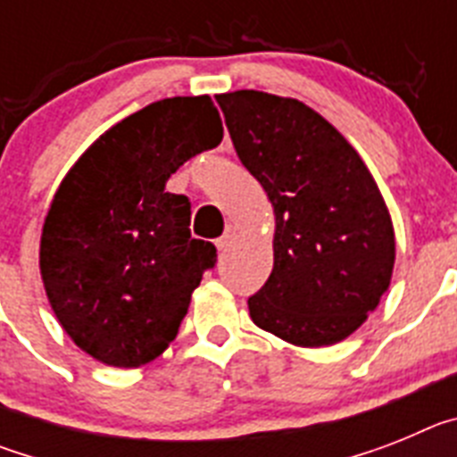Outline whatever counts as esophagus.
Listing matches in <instances>:
<instances>
[{
	"label": "esophagus",
	"instance_id": "1",
	"mask_svg": "<svg viewBox=\"0 0 457 457\" xmlns=\"http://www.w3.org/2000/svg\"><path fill=\"white\" fill-rule=\"evenodd\" d=\"M233 237H236V228H231V226H228L224 236H221L220 240H217V249H220V252H226V249L231 247Z\"/></svg>",
	"mask_w": 457,
	"mask_h": 457
}]
</instances>
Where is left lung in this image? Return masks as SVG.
Returning a JSON list of instances; mask_svg holds the SVG:
<instances>
[{
  "label": "left lung",
  "mask_w": 457,
  "mask_h": 457,
  "mask_svg": "<svg viewBox=\"0 0 457 457\" xmlns=\"http://www.w3.org/2000/svg\"><path fill=\"white\" fill-rule=\"evenodd\" d=\"M240 162L274 208V268L253 325L300 348L348 338L391 284L395 237L378 183L316 109L263 91L217 96Z\"/></svg>",
  "instance_id": "obj_1"
}]
</instances>
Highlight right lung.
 I'll return each mask as SVG.
<instances>
[{
  "label": "right lung",
  "mask_w": 457,
  "mask_h": 457,
  "mask_svg": "<svg viewBox=\"0 0 457 457\" xmlns=\"http://www.w3.org/2000/svg\"><path fill=\"white\" fill-rule=\"evenodd\" d=\"M224 137L210 96L164 98L112 125L66 173L40 233V277L72 343L116 369L169 348L217 261L167 180Z\"/></svg>",
  "instance_id": "right-lung-1"
}]
</instances>
